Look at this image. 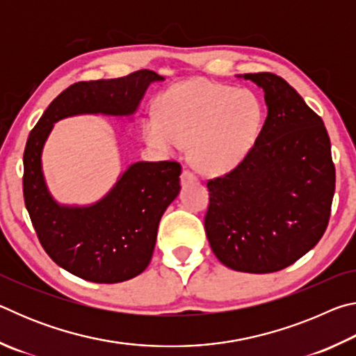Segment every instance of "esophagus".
<instances>
[{"mask_svg": "<svg viewBox=\"0 0 356 356\" xmlns=\"http://www.w3.org/2000/svg\"><path fill=\"white\" fill-rule=\"evenodd\" d=\"M180 180H182V184H188V182H196L197 177L190 170H184L182 176H180Z\"/></svg>", "mask_w": 356, "mask_h": 356, "instance_id": "obj_1", "label": "esophagus"}]
</instances>
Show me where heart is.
Here are the masks:
<instances>
[{
    "mask_svg": "<svg viewBox=\"0 0 356 356\" xmlns=\"http://www.w3.org/2000/svg\"><path fill=\"white\" fill-rule=\"evenodd\" d=\"M155 113L143 120L144 140L161 152L190 143L193 163L209 174L242 163L264 122V106L254 92L207 78L172 84L156 97Z\"/></svg>",
    "mask_w": 356,
    "mask_h": 356,
    "instance_id": "obj_1",
    "label": "heart"
}]
</instances>
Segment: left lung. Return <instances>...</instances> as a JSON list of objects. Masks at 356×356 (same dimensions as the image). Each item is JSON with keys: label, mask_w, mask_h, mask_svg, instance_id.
I'll list each match as a JSON object with an SVG mask.
<instances>
[{"label": "left lung", "mask_w": 356, "mask_h": 356, "mask_svg": "<svg viewBox=\"0 0 356 356\" xmlns=\"http://www.w3.org/2000/svg\"><path fill=\"white\" fill-rule=\"evenodd\" d=\"M265 92L268 113L248 156L210 179L204 218L213 254L245 273H273L314 248L328 226L336 186L322 118L281 76L238 75Z\"/></svg>", "instance_id": "8db88e82"}]
</instances>
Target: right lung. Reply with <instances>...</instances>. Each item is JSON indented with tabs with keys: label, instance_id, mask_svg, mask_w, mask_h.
<instances>
[{
	"label": "right lung",
	"instance_id": "1",
	"mask_svg": "<svg viewBox=\"0 0 356 356\" xmlns=\"http://www.w3.org/2000/svg\"><path fill=\"white\" fill-rule=\"evenodd\" d=\"M152 70L113 80L80 81L51 102L28 136L23 154V196L42 248L78 278L114 284L143 273L152 259L156 229L180 190L177 161H138L113 190L88 207L59 206L42 174L40 154L53 124L75 114L130 116L152 81Z\"/></svg>",
	"mask_w": 356,
	"mask_h": 356
}]
</instances>
